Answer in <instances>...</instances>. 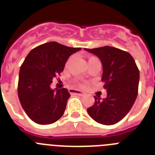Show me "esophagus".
<instances>
[{"label": "esophagus", "instance_id": "34e87169", "mask_svg": "<svg viewBox=\"0 0 155 155\" xmlns=\"http://www.w3.org/2000/svg\"><path fill=\"white\" fill-rule=\"evenodd\" d=\"M69 91L71 94H76V95H79V96H83V95H84V93L82 92L81 91H79V90L73 89V88H70Z\"/></svg>", "mask_w": 155, "mask_h": 155}]
</instances>
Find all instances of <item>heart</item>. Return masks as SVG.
<instances>
[{"label": "heart", "instance_id": "b5f03b06", "mask_svg": "<svg viewBox=\"0 0 155 155\" xmlns=\"http://www.w3.org/2000/svg\"><path fill=\"white\" fill-rule=\"evenodd\" d=\"M94 58H96V57H90V58L88 59V61H89V60H91V59H94Z\"/></svg>", "mask_w": 155, "mask_h": 155}]
</instances>
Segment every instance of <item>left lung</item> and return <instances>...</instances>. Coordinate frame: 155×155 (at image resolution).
Returning a JSON list of instances; mask_svg holds the SVG:
<instances>
[{
  "label": "left lung",
  "instance_id": "1",
  "mask_svg": "<svg viewBox=\"0 0 155 155\" xmlns=\"http://www.w3.org/2000/svg\"><path fill=\"white\" fill-rule=\"evenodd\" d=\"M100 59L102 81L107 97L94 96V103L87 113L98 124L113 125L125 117L135 102L138 93L140 72L132 56L120 49L106 46L84 49Z\"/></svg>",
  "mask_w": 155,
  "mask_h": 155
}]
</instances>
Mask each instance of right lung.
Listing matches in <instances>:
<instances>
[{
	"label": "right lung",
	"mask_w": 155,
	"mask_h": 155,
	"mask_svg": "<svg viewBox=\"0 0 155 155\" xmlns=\"http://www.w3.org/2000/svg\"><path fill=\"white\" fill-rule=\"evenodd\" d=\"M81 49L50 42L34 48L25 57L19 71L18 94L32 121L53 124L64 115L71 94L66 88L52 89L50 84L63 72L70 56Z\"/></svg>",
	"instance_id": "1"
}]
</instances>
